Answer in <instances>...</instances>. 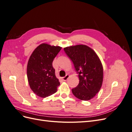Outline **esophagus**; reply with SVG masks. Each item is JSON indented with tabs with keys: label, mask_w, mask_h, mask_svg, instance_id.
I'll use <instances>...</instances> for the list:
<instances>
[{
	"label": "esophagus",
	"mask_w": 132,
	"mask_h": 132,
	"mask_svg": "<svg viewBox=\"0 0 132 132\" xmlns=\"http://www.w3.org/2000/svg\"><path fill=\"white\" fill-rule=\"evenodd\" d=\"M69 75H68V74H67L64 77H63L62 78V79H63V80H64V81H66L68 79V78H69Z\"/></svg>",
	"instance_id": "obj_1"
}]
</instances>
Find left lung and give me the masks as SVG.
I'll return each mask as SVG.
<instances>
[{"label": "left lung", "instance_id": "obj_1", "mask_svg": "<svg viewBox=\"0 0 132 132\" xmlns=\"http://www.w3.org/2000/svg\"><path fill=\"white\" fill-rule=\"evenodd\" d=\"M73 62L78 74L79 83L71 91L76 97L90 100L101 89L103 81V67L97 55L91 48L79 45L64 48Z\"/></svg>", "mask_w": 132, "mask_h": 132}]
</instances>
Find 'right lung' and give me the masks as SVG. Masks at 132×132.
<instances>
[{
    "label": "right lung",
    "mask_w": 132,
    "mask_h": 132,
    "mask_svg": "<svg viewBox=\"0 0 132 132\" xmlns=\"http://www.w3.org/2000/svg\"><path fill=\"white\" fill-rule=\"evenodd\" d=\"M62 47L42 43L31 55L27 66V76L31 89L45 98L54 94L60 85L52 66L54 58Z\"/></svg>",
    "instance_id": "1"
}]
</instances>
